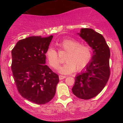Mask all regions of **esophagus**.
<instances>
[{
  "instance_id": "obj_1",
  "label": "esophagus",
  "mask_w": 123,
  "mask_h": 123,
  "mask_svg": "<svg viewBox=\"0 0 123 123\" xmlns=\"http://www.w3.org/2000/svg\"><path fill=\"white\" fill-rule=\"evenodd\" d=\"M66 78V76H62V75H60L59 76V79H60V80H62L63 79Z\"/></svg>"
}]
</instances>
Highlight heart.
<instances>
[{
  "label": "heart",
  "instance_id": "1",
  "mask_svg": "<svg viewBox=\"0 0 123 123\" xmlns=\"http://www.w3.org/2000/svg\"><path fill=\"white\" fill-rule=\"evenodd\" d=\"M57 46L61 50L66 52L63 65L59 68L61 74H67L83 69L88 64L92 57V50L88 45L82 44L79 41L72 39H66L58 42ZM50 66L53 69L58 68L60 60L57 51L53 47H49L44 54Z\"/></svg>",
  "mask_w": 123,
  "mask_h": 123
}]
</instances>
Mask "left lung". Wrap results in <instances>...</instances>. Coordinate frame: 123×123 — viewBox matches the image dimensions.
I'll return each mask as SVG.
<instances>
[{
  "label": "left lung",
  "instance_id": "left-lung-1",
  "mask_svg": "<svg viewBox=\"0 0 123 123\" xmlns=\"http://www.w3.org/2000/svg\"><path fill=\"white\" fill-rule=\"evenodd\" d=\"M92 49L91 60L76 75L72 89L74 95L83 99L95 97L101 92L110 76V49L102 35L90 28L77 33Z\"/></svg>",
  "mask_w": 123,
  "mask_h": 123
}]
</instances>
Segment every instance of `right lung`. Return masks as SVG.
Listing matches in <instances>:
<instances>
[{
	"instance_id": "1",
	"label": "right lung",
	"mask_w": 123,
	"mask_h": 123,
	"mask_svg": "<svg viewBox=\"0 0 123 123\" xmlns=\"http://www.w3.org/2000/svg\"><path fill=\"white\" fill-rule=\"evenodd\" d=\"M53 37H26L18 41L12 51V70L18 92L39 105L53 98L59 82L58 75L46 65L44 54Z\"/></svg>"
}]
</instances>
